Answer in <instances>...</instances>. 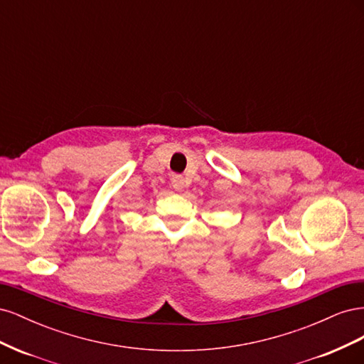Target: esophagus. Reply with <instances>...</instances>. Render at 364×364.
I'll use <instances>...</instances> for the list:
<instances>
[{"label": "esophagus", "instance_id": "obj_1", "mask_svg": "<svg viewBox=\"0 0 364 364\" xmlns=\"http://www.w3.org/2000/svg\"><path fill=\"white\" fill-rule=\"evenodd\" d=\"M170 181H171V186H173V188H174L176 191H181V190H183V186H185V179L182 178L181 174H173Z\"/></svg>", "mask_w": 364, "mask_h": 364}]
</instances>
